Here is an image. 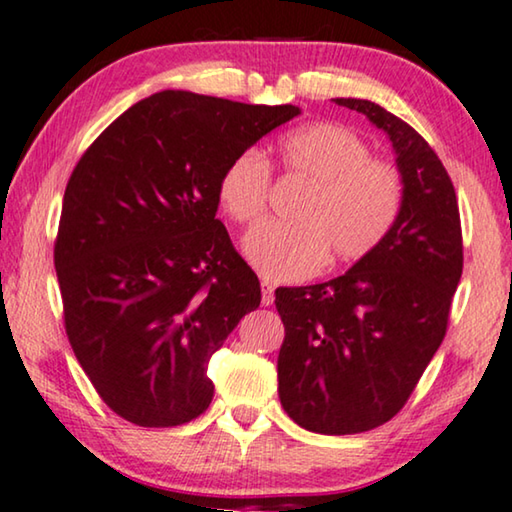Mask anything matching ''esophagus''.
Instances as JSON below:
<instances>
[{"label": "esophagus", "mask_w": 512, "mask_h": 512, "mask_svg": "<svg viewBox=\"0 0 512 512\" xmlns=\"http://www.w3.org/2000/svg\"><path fill=\"white\" fill-rule=\"evenodd\" d=\"M261 302H263V307H270L274 302V286L270 279L261 281Z\"/></svg>", "instance_id": "1"}]
</instances>
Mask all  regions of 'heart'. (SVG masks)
<instances>
[{
    "mask_svg": "<svg viewBox=\"0 0 512 512\" xmlns=\"http://www.w3.org/2000/svg\"><path fill=\"white\" fill-rule=\"evenodd\" d=\"M277 164L305 189L291 205V221H263L244 238V256L265 279H307L328 256L335 265L360 261L379 247L402 212V170L374 159L365 140L339 124L288 131L277 143ZM270 180L261 152L238 154L217 184L228 217L238 224L261 217Z\"/></svg>",
    "mask_w": 512,
    "mask_h": 512,
    "instance_id": "1",
    "label": "heart"
}]
</instances>
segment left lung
I'll return each mask as SVG.
<instances>
[{
	"mask_svg": "<svg viewBox=\"0 0 512 512\" xmlns=\"http://www.w3.org/2000/svg\"><path fill=\"white\" fill-rule=\"evenodd\" d=\"M335 103L388 133L404 175L402 212L372 254L337 279L274 291L281 406L309 432L339 436L402 411L446 337L464 254L455 187L427 140L379 103Z\"/></svg>",
	"mask_w": 512,
	"mask_h": 512,
	"instance_id": "8db88e82",
	"label": "left lung"
}]
</instances>
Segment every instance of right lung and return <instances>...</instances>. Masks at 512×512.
<instances>
[{
	"label": "right lung",
	"instance_id": "right-lung-1",
	"mask_svg": "<svg viewBox=\"0 0 512 512\" xmlns=\"http://www.w3.org/2000/svg\"><path fill=\"white\" fill-rule=\"evenodd\" d=\"M295 115L166 90L117 117L73 168L55 240L64 328L120 418L175 427L210 406L207 362L261 305L217 219L219 177Z\"/></svg>",
	"mask_w": 512,
	"mask_h": 512
}]
</instances>
